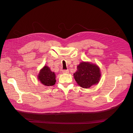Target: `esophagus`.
<instances>
[{
  "label": "esophagus",
  "mask_w": 133,
  "mask_h": 133,
  "mask_svg": "<svg viewBox=\"0 0 133 133\" xmlns=\"http://www.w3.org/2000/svg\"><path fill=\"white\" fill-rule=\"evenodd\" d=\"M62 72L63 73H69V70L68 69H65V70H63L62 71Z\"/></svg>",
  "instance_id": "34e87169"
}]
</instances>
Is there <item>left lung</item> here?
Segmentation results:
<instances>
[{
    "instance_id": "8db88e82",
    "label": "left lung",
    "mask_w": 133,
    "mask_h": 133,
    "mask_svg": "<svg viewBox=\"0 0 133 133\" xmlns=\"http://www.w3.org/2000/svg\"><path fill=\"white\" fill-rule=\"evenodd\" d=\"M101 74L100 68L96 64L89 62H81L77 66V70L74 74L75 81L79 86L83 88H89L97 84Z\"/></svg>"
}]
</instances>
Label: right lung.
I'll use <instances>...</instances> for the list:
<instances>
[{
	"instance_id": "right-lung-1",
	"label": "right lung",
	"mask_w": 133,
	"mask_h": 133,
	"mask_svg": "<svg viewBox=\"0 0 133 133\" xmlns=\"http://www.w3.org/2000/svg\"><path fill=\"white\" fill-rule=\"evenodd\" d=\"M55 74L52 72L50 68L47 66H44L40 70L38 75V80L44 85L53 86L55 84Z\"/></svg>"
}]
</instances>
